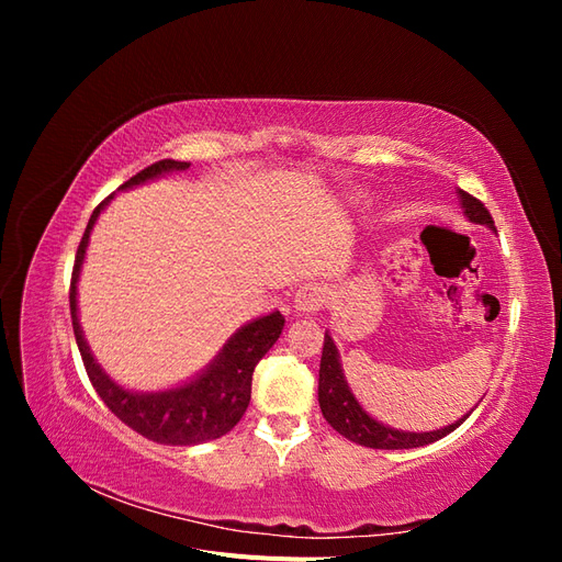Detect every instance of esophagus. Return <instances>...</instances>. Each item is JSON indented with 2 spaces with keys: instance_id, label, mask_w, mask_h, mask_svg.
Here are the masks:
<instances>
[{
  "instance_id": "obj_1",
  "label": "esophagus",
  "mask_w": 562,
  "mask_h": 562,
  "mask_svg": "<svg viewBox=\"0 0 562 562\" xmlns=\"http://www.w3.org/2000/svg\"><path fill=\"white\" fill-rule=\"evenodd\" d=\"M323 302H326V291L318 283H304L300 285V291L295 293V312L300 316H307V314H314L323 307Z\"/></svg>"
}]
</instances>
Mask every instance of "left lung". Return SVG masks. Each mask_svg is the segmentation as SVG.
<instances>
[{"instance_id":"left-lung-1","label":"left lung","mask_w":562,"mask_h":562,"mask_svg":"<svg viewBox=\"0 0 562 562\" xmlns=\"http://www.w3.org/2000/svg\"><path fill=\"white\" fill-rule=\"evenodd\" d=\"M457 196H459V203H462L464 215L471 220V223L495 229V220H492L490 211L479 199L471 196L464 190H457ZM318 405H321L323 417H326V422L337 434H342L345 438L353 440V443L375 448V450H411V448L429 446L434 440L452 434L459 424L475 411L473 407L471 413L459 417L454 424H448V427L436 429V431L417 434V431H398V429L386 427V424L370 417L363 411V405L351 394V386L345 380L342 363H339V351L328 333L323 337V353H321V370H318Z\"/></svg>"}]
</instances>
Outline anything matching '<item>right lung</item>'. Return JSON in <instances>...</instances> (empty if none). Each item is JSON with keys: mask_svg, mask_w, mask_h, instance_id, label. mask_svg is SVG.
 Here are the masks:
<instances>
[{"mask_svg": "<svg viewBox=\"0 0 562 562\" xmlns=\"http://www.w3.org/2000/svg\"><path fill=\"white\" fill-rule=\"evenodd\" d=\"M187 168H190L187 161L161 159L147 166L145 171L135 173L131 180L119 187V190H131L135 184H143L147 180H155L173 171H187ZM112 199L114 194H110L103 203H98L89 220L87 232H83L81 244L77 248L70 283L72 328L83 368H87V375L93 389L98 391V396L103 398L110 411L124 424H128L133 431L155 440V443L199 446L206 443V440L225 436L244 417L250 403L252 370L260 363L262 356L274 347L283 330L285 318L281 316V312H271L267 316L246 323V326H241L227 339L225 347L220 349L215 359L203 368L196 378L187 380L180 386L164 391H131L124 389L122 384H116L93 359L87 339H83L77 310V283L83 265V255H87L89 236L100 211H103Z\"/></svg>", "mask_w": 562, "mask_h": 562, "instance_id": "obj_1", "label": "right lung"}]
</instances>
